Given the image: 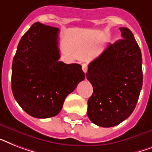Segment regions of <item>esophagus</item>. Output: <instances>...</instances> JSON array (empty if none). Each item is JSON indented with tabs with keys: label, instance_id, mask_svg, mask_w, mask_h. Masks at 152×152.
Here are the masks:
<instances>
[{
	"label": "esophagus",
	"instance_id": "obj_1",
	"mask_svg": "<svg viewBox=\"0 0 152 152\" xmlns=\"http://www.w3.org/2000/svg\"><path fill=\"white\" fill-rule=\"evenodd\" d=\"M82 69H83V71L85 72V73L87 72V69H88V66H87V64H86V63L82 64Z\"/></svg>",
	"mask_w": 152,
	"mask_h": 152
}]
</instances>
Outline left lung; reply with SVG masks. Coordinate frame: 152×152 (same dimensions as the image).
<instances>
[{
    "mask_svg": "<svg viewBox=\"0 0 152 152\" xmlns=\"http://www.w3.org/2000/svg\"><path fill=\"white\" fill-rule=\"evenodd\" d=\"M122 38L88 65L87 79L93 87L87 115L102 127H112L134 112L142 88V56L134 34L120 27Z\"/></svg>",
    "mask_w": 152,
    "mask_h": 152,
    "instance_id": "left-lung-1",
    "label": "left lung"
}]
</instances>
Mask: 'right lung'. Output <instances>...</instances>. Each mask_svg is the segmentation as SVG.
Returning a JSON list of instances; mask_svg holds the SVG:
<instances>
[{"label":"right lung","instance_id":"1","mask_svg":"<svg viewBox=\"0 0 152 152\" xmlns=\"http://www.w3.org/2000/svg\"><path fill=\"white\" fill-rule=\"evenodd\" d=\"M59 29L35 23L21 38L12 61V90L27 114L55 116L65 97L85 79L79 64L59 61Z\"/></svg>","mask_w":152,"mask_h":152}]
</instances>
